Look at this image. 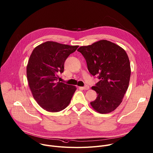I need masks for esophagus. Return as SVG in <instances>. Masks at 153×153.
<instances>
[{
    "mask_svg": "<svg viewBox=\"0 0 153 153\" xmlns=\"http://www.w3.org/2000/svg\"><path fill=\"white\" fill-rule=\"evenodd\" d=\"M79 89L80 90H89L90 89V86H88V85H86V86H80L79 87Z\"/></svg>",
    "mask_w": 153,
    "mask_h": 153,
    "instance_id": "1",
    "label": "esophagus"
}]
</instances>
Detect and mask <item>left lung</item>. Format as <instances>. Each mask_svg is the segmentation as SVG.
Masks as SVG:
<instances>
[{
	"label": "left lung",
	"instance_id": "1",
	"mask_svg": "<svg viewBox=\"0 0 153 153\" xmlns=\"http://www.w3.org/2000/svg\"><path fill=\"white\" fill-rule=\"evenodd\" d=\"M77 51L85 59L89 72L100 79L91 88L97 97L91 105L101 114L114 111L121 103L129 85L131 68L126 53L106 40L80 47Z\"/></svg>",
	"mask_w": 153,
	"mask_h": 153
}]
</instances>
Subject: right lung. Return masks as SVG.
I'll return each mask as SVG.
<instances>
[{
	"label": "right lung",
	"mask_w": 153,
	"mask_h": 153,
	"mask_svg": "<svg viewBox=\"0 0 153 153\" xmlns=\"http://www.w3.org/2000/svg\"><path fill=\"white\" fill-rule=\"evenodd\" d=\"M78 47L48 41L33 50L27 67V79L33 97L45 110L59 112L69 105L76 88L57 82V74L63 72L65 60Z\"/></svg>",
	"instance_id": "add662e5"
}]
</instances>
